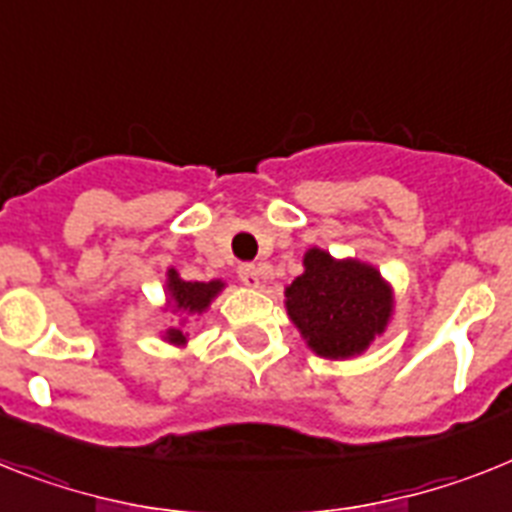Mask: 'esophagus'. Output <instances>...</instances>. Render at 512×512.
I'll return each instance as SVG.
<instances>
[{"mask_svg":"<svg viewBox=\"0 0 512 512\" xmlns=\"http://www.w3.org/2000/svg\"><path fill=\"white\" fill-rule=\"evenodd\" d=\"M239 278H242L244 286H249V289H260L263 286V268H257V265L252 263H244L239 265Z\"/></svg>","mask_w":512,"mask_h":512,"instance_id":"1","label":"esophagus"}]
</instances>
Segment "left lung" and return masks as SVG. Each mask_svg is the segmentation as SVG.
I'll list each match as a JSON object with an SVG mask.
<instances>
[{
    "label": "left lung",
    "mask_w": 512,
    "mask_h": 512,
    "mask_svg": "<svg viewBox=\"0 0 512 512\" xmlns=\"http://www.w3.org/2000/svg\"><path fill=\"white\" fill-rule=\"evenodd\" d=\"M286 312L317 356L349 359L385 333L393 291L372 265L336 260L312 247L304 255V273L286 286Z\"/></svg>",
    "instance_id": "left-lung-1"
}]
</instances>
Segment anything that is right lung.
Listing matches in <instances>:
<instances>
[{"label": "right lung", "mask_w": 512, "mask_h": 512, "mask_svg": "<svg viewBox=\"0 0 512 512\" xmlns=\"http://www.w3.org/2000/svg\"><path fill=\"white\" fill-rule=\"evenodd\" d=\"M223 286H226L223 281H184L174 268H169V273H166V294H169L171 312H184V315H203L210 302L221 294ZM163 338L174 346L187 343V336L179 328H169Z\"/></svg>", "instance_id": "add662e5"}]
</instances>
